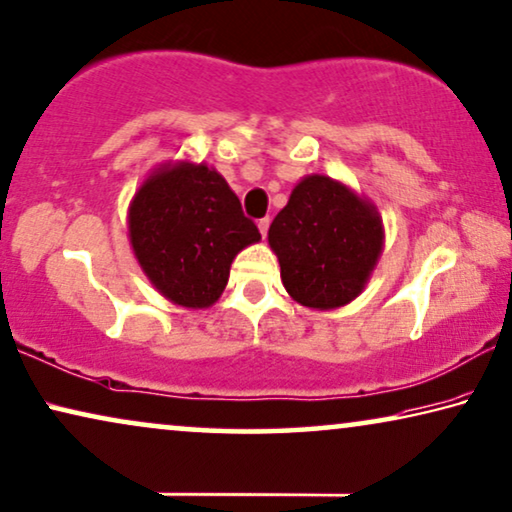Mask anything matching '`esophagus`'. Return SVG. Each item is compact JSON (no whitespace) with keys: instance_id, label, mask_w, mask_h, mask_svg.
Wrapping results in <instances>:
<instances>
[{"instance_id":"obj_1","label":"esophagus","mask_w":512,"mask_h":512,"mask_svg":"<svg viewBox=\"0 0 512 512\" xmlns=\"http://www.w3.org/2000/svg\"><path fill=\"white\" fill-rule=\"evenodd\" d=\"M268 228H270V217L258 219V231H261L263 238H265V235H268Z\"/></svg>"}]
</instances>
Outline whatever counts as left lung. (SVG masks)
<instances>
[{
  "label": "left lung",
  "instance_id": "obj_1",
  "mask_svg": "<svg viewBox=\"0 0 512 512\" xmlns=\"http://www.w3.org/2000/svg\"><path fill=\"white\" fill-rule=\"evenodd\" d=\"M268 240L288 295L311 309H335L365 288L383 226L376 207L342 182L309 175L274 217Z\"/></svg>",
  "mask_w": 512,
  "mask_h": 512
}]
</instances>
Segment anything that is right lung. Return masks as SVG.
Wrapping results in <instances>:
<instances>
[{"label":"right lung","mask_w":512,"mask_h":512,"mask_svg":"<svg viewBox=\"0 0 512 512\" xmlns=\"http://www.w3.org/2000/svg\"><path fill=\"white\" fill-rule=\"evenodd\" d=\"M129 238L161 295L203 309L226 288L238 251L261 240V233L217 170L177 164L152 173L138 189Z\"/></svg>","instance_id":"1"}]
</instances>
